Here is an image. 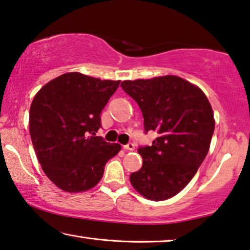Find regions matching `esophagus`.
Masks as SVG:
<instances>
[{
	"label": "esophagus",
	"mask_w": 250,
	"mask_h": 250,
	"mask_svg": "<svg viewBox=\"0 0 250 250\" xmlns=\"http://www.w3.org/2000/svg\"><path fill=\"white\" fill-rule=\"evenodd\" d=\"M124 149L127 151H134V149H135V146H134L133 143H128V144H126V146H124Z\"/></svg>",
	"instance_id": "obj_1"
}]
</instances>
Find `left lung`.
Returning <instances> with one entry per match:
<instances>
[{
	"label": "left lung",
	"instance_id": "8db88e82",
	"mask_svg": "<svg viewBox=\"0 0 250 250\" xmlns=\"http://www.w3.org/2000/svg\"><path fill=\"white\" fill-rule=\"evenodd\" d=\"M121 85L139 104L146 132L158 134L151 146L137 150L143 165L129 180L147 200H168L186 187L208 154L215 125L211 104L197 85L176 75Z\"/></svg>",
	"mask_w": 250,
	"mask_h": 250
}]
</instances>
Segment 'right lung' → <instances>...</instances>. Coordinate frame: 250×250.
<instances>
[{
    "instance_id": "1",
    "label": "right lung",
    "mask_w": 250,
    "mask_h": 250,
    "mask_svg": "<svg viewBox=\"0 0 250 250\" xmlns=\"http://www.w3.org/2000/svg\"><path fill=\"white\" fill-rule=\"evenodd\" d=\"M119 82L68 72L36 93L29 111V132L45 175L60 189H91L103 178L107 161L121 151L118 143L96 136L101 110Z\"/></svg>"
}]
</instances>
